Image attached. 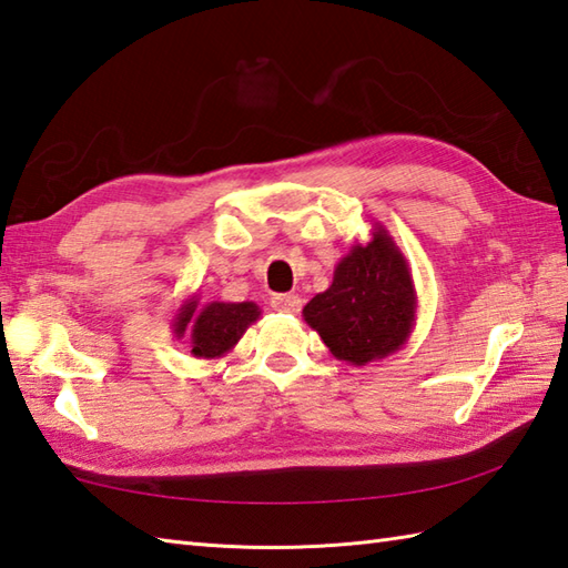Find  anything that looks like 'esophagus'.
I'll return each instance as SVG.
<instances>
[{
	"mask_svg": "<svg viewBox=\"0 0 568 568\" xmlns=\"http://www.w3.org/2000/svg\"><path fill=\"white\" fill-rule=\"evenodd\" d=\"M271 305L277 312H285V315H297L300 307H303V300H300L297 295L285 293V295H273L271 297Z\"/></svg>",
	"mask_w": 568,
	"mask_h": 568,
	"instance_id": "1",
	"label": "esophagus"
}]
</instances>
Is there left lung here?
Listing matches in <instances>:
<instances>
[{"mask_svg": "<svg viewBox=\"0 0 568 568\" xmlns=\"http://www.w3.org/2000/svg\"><path fill=\"white\" fill-rule=\"evenodd\" d=\"M303 317L344 364L366 366L400 352L417 324V291L388 229L371 224L366 244L348 248L332 285L310 300Z\"/></svg>", "mask_w": 568, "mask_h": 568, "instance_id": "left-lung-1", "label": "left lung"}]
</instances>
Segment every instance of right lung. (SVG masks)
<instances>
[{
    "label": "right lung",
    "instance_id": "obj_1",
    "mask_svg": "<svg viewBox=\"0 0 568 568\" xmlns=\"http://www.w3.org/2000/svg\"><path fill=\"white\" fill-rule=\"evenodd\" d=\"M256 303H214L200 305V295L187 297L171 320V329L183 339L187 334L190 354L195 358H222L239 344L253 322H258Z\"/></svg>",
    "mask_w": 568,
    "mask_h": 568
}]
</instances>
